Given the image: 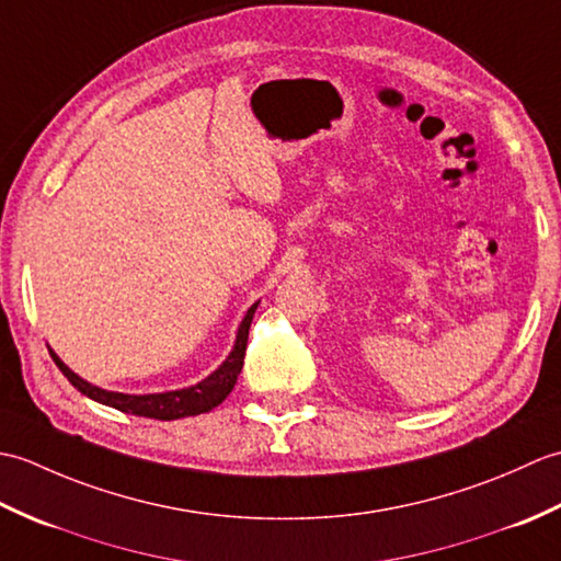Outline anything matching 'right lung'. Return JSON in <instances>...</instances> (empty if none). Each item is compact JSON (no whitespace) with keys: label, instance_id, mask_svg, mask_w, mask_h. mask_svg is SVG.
<instances>
[{"label":"right lung","instance_id":"1","mask_svg":"<svg viewBox=\"0 0 561 561\" xmlns=\"http://www.w3.org/2000/svg\"><path fill=\"white\" fill-rule=\"evenodd\" d=\"M255 308H257V304L248 308L243 323L236 332L233 350L229 356H226V362L217 368V371L209 374L205 380H199L197 386H190L183 390L151 392V396H127V392L103 390L99 386H91L89 380L79 378L53 350H50V356H53V362L59 366V371L67 376L71 386H75L79 392H83L87 398L96 400L101 404H108V408H115V410L127 412V414H137V416H151V420H161V422L181 420V416H195V414L209 412L217 408V404H221L226 400V396L233 390L238 374H241V368H243L248 330H250V323H253Z\"/></svg>","mask_w":561,"mask_h":561}]
</instances>
